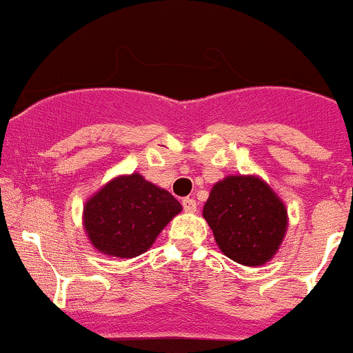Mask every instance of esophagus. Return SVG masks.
I'll list each match as a JSON object with an SVG mask.
<instances>
[{"instance_id": "esophagus-1", "label": "esophagus", "mask_w": 353, "mask_h": 353, "mask_svg": "<svg viewBox=\"0 0 353 353\" xmlns=\"http://www.w3.org/2000/svg\"><path fill=\"white\" fill-rule=\"evenodd\" d=\"M183 208H184V212H188V213L196 212V201H194L193 198H184L183 199Z\"/></svg>"}]
</instances>
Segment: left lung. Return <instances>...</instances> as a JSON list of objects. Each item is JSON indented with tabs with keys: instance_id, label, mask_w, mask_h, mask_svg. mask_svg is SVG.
Wrapping results in <instances>:
<instances>
[{
	"instance_id": "obj_1",
	"label": "left lung",
	"mask_w": 353,
	"mask_h": 353,
	"mask_svg": "<svg viewBox=\"0 0 353 353\" xmlns=\"http://www.w3.org/2000/svg\"><path fill=\"white\" fill-rule=\"evenodd\" d=\"M203 216L223 254L245 266L270 261L287 230L285 205L254 176H229L216 183Z\"/></svg>"
}]
</instances>
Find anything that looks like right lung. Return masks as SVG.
<instances>
[{
  "label": "right lung",
  "mask_w": 353,
  "mask_h": 353,
  "mask_svg": "<svg viewBox=\"0 0 353 353\" xmlns=\"http://www.w3.org/2000/svg\"><path fill=\"white\" fill-rule=\"evenodd\" d=\"M179 212L181 203L169 191L134 172L116 177L88 199L83 223L99 251L134 258L154 244L160 230Z\"/></svg>",
  "instance_id": "right-lung-1"
}]
</instances>
